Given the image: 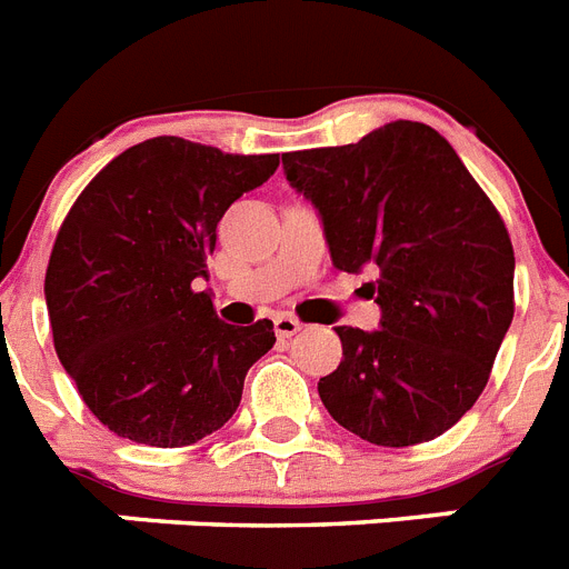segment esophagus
Returning <instances> with one entry per match:
<instances>
[{
	"label": "esophagus",
	"mask_w": 569,
	"mask_h": 569,
	"mask_svg": "<svg viewBox=\"0 0 569 569\" xmlns=\"http://www.w3.org/2000/svg\"><path fill=\"white\" fill-rule=\"evenodd\" d=\"M300 329H303V323H300L298 318H295V315H286V312L274 315V332H277V338H292V336H298Z\"/></svg>",
	"instance_id": "esophagus-1"
}]
</instances>
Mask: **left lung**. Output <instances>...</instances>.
Listing matches in <instances>:
<instances>
[{"instance_id": "8db88e82", "label": "left lung", "mask_w": 569, "mask_h": 569, "mask_svg": "<svg viewBox=\"0 0 569 569\" xmlns=\"http://www.w3.org/2000/svg\"><path fill=\"white\" fill-rule=\"evenodd\" d=\"M321 211L336 269L381 329L338 327L343 358L318 381L329 417L385 448L446 433L477 402L515 315V251L498 208L428 123L393 121L358 144L283 152Z\"/></svg>"}]
</instances>
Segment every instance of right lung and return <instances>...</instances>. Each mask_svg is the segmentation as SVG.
<instances>
[{"instance_id": "1", "label": "right lung", "mask_w": 569, "mask_h": 569, "mask_svg": "<svg viewBox=\"0 0 569 569\" xmlns=\"http://www.w3.org/2000/svg\"><path fill=\"white\" fill-rule=\"evenodd\" d=\"M277 164V152L231 156L159 136L109 161L66 213L46 269L54 350L118 437L193 446L240 408L274 323H222L193 283L208 277L219 219Z\"/></svg>"}]
</instances>
